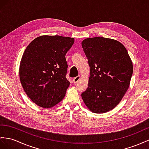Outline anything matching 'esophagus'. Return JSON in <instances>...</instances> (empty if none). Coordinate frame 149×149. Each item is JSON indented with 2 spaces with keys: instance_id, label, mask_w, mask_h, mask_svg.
<instances>
[{
  "instance_id": "34e87169",
  "label": "esophagus",
  "mask_w": 149,
  "mask_h": 149,
  "mask_svg": "<svg viewBox=\"0 0 149 149\" xmlns=\"http://www.w3.org/2000/svg\"><path fill=\"white\" fill-rule=\"evenodd\" d=\"M80 79H81V77H80L79 75V76H77V77H76L74 78V79H73V82H74V83H75H75L78 82L79 81Z\"/></svg>"
}]
</instances>
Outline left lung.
Masks as SVG:
<instances>
[{
    "label": "left lung",
    "mask_w": 149,
    "mask_h": 149,
    "mask_svg": "<svg viewBox=\"0 0 149 149\" xmlns=\"http://www.w3.org/2000/svg\"><path fill=\"white\" fill-rule=\"evenodd\" d=\"M82 47L91 73L82 100L91 111H109L121 101L130 86L133 74L130 57L120 42L110 38H87Z\"/></svg>",
    "instance_id": "8db88e82"
}]
</instances>
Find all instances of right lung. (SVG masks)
Wrapping results in <instances>:
<instances>
[{
    "instance_id": "obj_1",
    "label": "right lung",
    "mask_w": 149,
    "mask_h": 149,
    "mask_svg": "<svg viewBox=\"0 0 149 149\" xmlns=\"http://www.w3.org/2000/svg\"><path fill=\"white\" fill-rule=\"evenodd\" d=\"M74 43L73 38L45 35L26 47L20 63V81L30 100L40 107L52 108L65 95L70 85L65 55Z\"/></svg>"
}]
</instances>
